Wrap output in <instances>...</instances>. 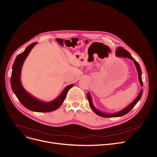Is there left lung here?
<instances>
[{"mask_svg":"<svg viewBox=\"0 0 157 157\" xmlns=\"http://www.w3.org/2000/svg\"><path fill=\"white\" fill-rule=\"evenodd\" d=\"M116 56H117L118 57H122V58H128V59L133 60L134 63H135V65L136 67L137 71V73H138V78H139V81L140 84L142 86H143V83L142 81V72H141V69L140 67V65L138 63V62H137L136 61V60L134 59V58L131 56V55L130 54V53L127 51L126 49H125L121 47V46H118V48H117L116 49ZM143 90H141L140 91L138 96L136 97V99L130 103L128 106H127L126 108H125L117 112V113H103L102 111H100L99 110H98L97 109L95 108V107L94 105L93 102H92V97L91 95H90V93L88 92L87 94V98L89 101V104L91 108L92 109V110L94 111L95 113H96L98 116H100L101 117H104V118H114V117H122L123 115H125L126 114H127L136 105V104L137 103V102L141 99V96L143 95Z\"/></svg>","mask_w":157,"mask_h":157,"instance_id":"8db88e82","label":"left lung"}]
</instances>
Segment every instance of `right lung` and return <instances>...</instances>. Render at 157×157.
I'll return each instance as SVG.
<instances>
[{
    "label": "right lung",
    "instance_id": "right-lung-1",
    "mask_svg": "<svg viewBox=\"0 0 157 157\" xmlns=\"http://www.w3.org/2000/svg\"><path fill=\"white\" fill-rule=\"evenodd\" d=\"M37 42L32 43L28 46L25 51L16 56L13 65L12 74L11 76V86L13 91L19 101L25 108L30 111L47 113L57 109L63 102L65 97L70 88L74 84L69 85L66 86L60 95L50 102H43L39 100L38 98L32 96L30 94L27 92L23 88L21 79V71L23 64L30 53L32 49L37 44Z\"/></svg>",
    "mask_w": 157,
    "mask_h": 157
}]
</instances>
